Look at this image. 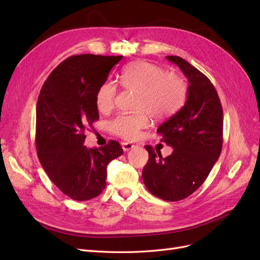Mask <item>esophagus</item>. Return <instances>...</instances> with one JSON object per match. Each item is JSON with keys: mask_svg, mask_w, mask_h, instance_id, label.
Masks as SVG:
<instances>
[{"mask_svg": "<svg viewBox=\"0 0 260 260\" xmlns=\"http://www.w3.org/2000/svg\"><path fill=\"white\" fill-rule=\"evenodd\" d=\"M121 146H122V149H123L124 152H128V151H130V149H132L133 147H135V145L131 144V143H128V142H123L121 144Z\"/></svg>", "mask_w": 260, "mask_h": 260, "instance_id": "obj_1", "label": "esophagus"}]
</instances>
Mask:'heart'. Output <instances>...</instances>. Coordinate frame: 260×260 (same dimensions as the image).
<instances>
[{"label": "heart", "mask_w": 260, "mask_h": 260, "mask_svg": "<svg viewBox=\"0 0 260 260\" xmlns=\"http://www.w3.org/2000/svg\"><path fill=\"white\" fill-rule=\"evenodd\" d=\"M124 89L136 91V108L131 114H119L108 122V129L124 140H137L141 131L149 125V115L155 119H166L184 106L188 88L185 80L176 73H167L164 67L145 60H137L125 66L119 76ZM118 86L114 81L102 83L96 91V106L102 113L115 106Z\"/></svg>", "instance_id": "b5f03b06"}]
</instances>
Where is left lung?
<instances>
[{
    "mask_svg": "<svg viewBox=\"0 0 260 260\" xmlns=\"http://www.w3.org/2000/svg\"><path fill=\"white\" fill-rule=\"evenodd\" d=\"M188 80L185 105L161 123L157 132L174 147L162 158L158 149L146 145L148 160L142 178L147 190L164 201H181L204 183L222 148L223 112L214 84L199 69L179 56H166Z\"/></svg>",
    "mask_w": 260,
    "mask_h": 260,
    "instance_id": "8db88e82",
    "label": "left lung"
}]
</instances>
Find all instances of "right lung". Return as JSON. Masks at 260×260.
<instances>
[{"instance_id":"1","label":"right lung","mask_w":260,"mask_h":260,"mask_svg":"<svg viewBox=\"0 0 260 260\" xmlns=\"http://www.w3.org/2000/svg\"><path fill=\"white\" fill-rule=\"evenodd\" d=\"M122 56L81 54L66 58L43 83L37 102L38 158L70 199L89 201L106 186L107 165L123 154L117 141L88 148L84 131L99 119L95 95Z\"/></svg>"}]
</instances>
